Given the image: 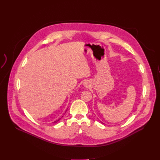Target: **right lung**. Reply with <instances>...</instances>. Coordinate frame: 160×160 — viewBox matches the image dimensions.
Returning <instances> with one entry per match:
<instances>
[{
    "instance_id": "add662e5",
    "label": "right lung",
    "mask_w": 160,
    "mask_h": 160,
    "mask_svg": "<svg viewBox=\"0 0 160 160\" xmlns=\"http://www.w3.org/2000/svg\"><path fill=\"white\" fill-rule=\"evenodd\" d=\"M59 120H60V118H59V120H56V121H55V122H54V123H57V122H58V121H59Z\"/></svg>"
}]
</instances>
